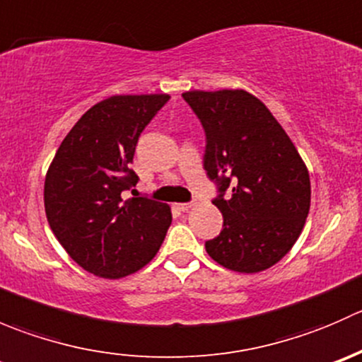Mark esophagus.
I'll return each instance as SVG.
<instances>
[{"mask_svg": "<svg viewBox=\"0 0 362 362\" xmlns=\"http://www.w3.org/2000/svg\"><path fill=\"white\" fill-rule=\"evenodd\" d=\"M191 206H192L191 203H177V208H178V210H180V211L191 210Z\"/></svg>", "mask_w": 362, "mask_h": 362, "instance_id": "34e87169", "label": "esophagus"}]
</instances>
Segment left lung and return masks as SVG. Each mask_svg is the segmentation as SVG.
<instances>
[{
  "instance_id": "obj_1",
  "label": "left lung",
  "mask_w": 362,
  "mask_h": 362,
  "mask_svg": "<svg viewBox=\"0 0 362 362\" xmlns=\"http://www.w3.org/2000/svg\"><path fill=\"white\" fill-rule=\"evenodd\" d=\"M206 133L204 170L218 184L224 217L206 242L215 262L238 273L272 268L298 242L310 210V175L289 134L264 103L243 89L182 94ZM231 185L232 196L221 198Z\"/></svg>"
}]
</instances>
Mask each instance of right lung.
<instances>
[{"mask_svg":"<svg viewBox=\"0 0 362 362\" xmlns=\"http://www.w3.org/2000/svg\"><path fill=\"white\" fill-rule=\"evenodd\" d=\"M168 94H120L83 113L45 175L43 203L57 242L86 272L107 280L133 275L152 261L171 224V208L122 198L136 185L138 136Z\"/></svg>","mask_w":362,"mask_h":362,"instance_id":"right-lung-1","label":"right lung"}]
</instances>
